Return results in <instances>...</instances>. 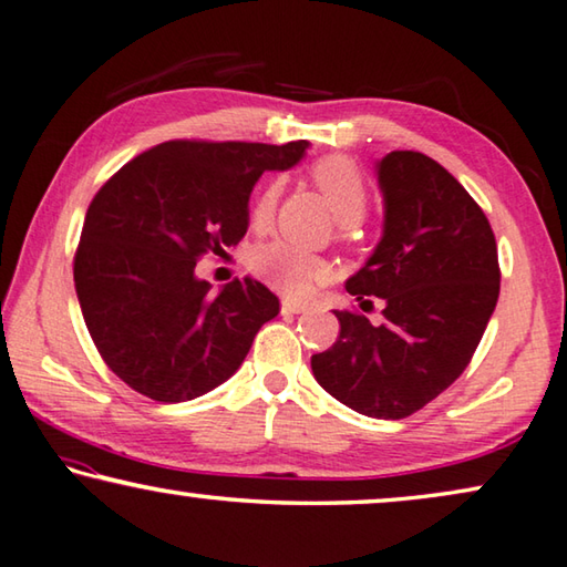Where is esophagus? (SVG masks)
Segmentation results:
<instances>
[{
    "label": "esophagus",
    "instance_id": "esophagus-1",
    "mask_svg": "<svg viewBox=\"0 0 567 567\" xmlns=\"http://www.w3.org/2000/svg\"><path fill=\"white\" fill-rule=\"evenodd\" d=\"M306 311V303L301 301H284L281 303V313H303Z\"/></svg>",
    "mask_w": 567,
    "mask_h": 567
}]
</instances>
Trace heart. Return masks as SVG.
<instances>
[{"instance_id": "b5f03b06", "label": "heart", "mask_w": 567, "mask_h": 567, "mask_svg": "<svg viewBox=\"0 0 567 567\" xmlns=\"http://www.w3.org/2000/svg\"><path fill=\"white\" fill-rule=\"evenodd\" d=\"M311 182L329 202L333 216L339 218L343 228L359 224L369 208V184L361 166L351 162L349 156H326L311 166ZM278 204V184L271 182L261 188L251 206L254 228H264L271 224ZM254 271L264 278L268 286L286 296H303L311 286L326 274V264L303 248L271 241L256 248L251 258Z\"/></svg>"}]
</instances>
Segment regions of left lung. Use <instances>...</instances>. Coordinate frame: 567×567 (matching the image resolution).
<instances>
[{
    "label": "left lung",
    "instance_id": "left-lung-1",
    "mask_svg": "<svg viewBox=\"0 0 567 567\" xmlns=\"http://www.w3.org/2000/svg\"><path fill=\"white\" fill-rule=\"evenodd\" d=\"M375 168L383 236L346 291L371 306L365 296L383 299V323L336 311L339 339L311 355V369L355 413L399 421L441 395L471 363L498 303L501 266L483 208L439 162L391 152Z\"/></svg>",
    "mask_w": 567,
    "mask_h": 567
}]
</instances>
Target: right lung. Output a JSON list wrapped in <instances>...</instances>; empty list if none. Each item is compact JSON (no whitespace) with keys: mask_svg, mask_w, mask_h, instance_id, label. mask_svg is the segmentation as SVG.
<instances>
[{"mask_svg":"<svg viewBox=\"0 0 567 567\" xmlns=\"http://www.w3.org/2000/svg\"><path fill=\"white\" fill-rule=\"evenodd\" d=\"M309 142L284 146L174 138L124 164L86 208L74 286L89 336L128 389L182 403L238 371L278 299L254 278L221 291L194 268L248 228V196Z\"/></svg>","mask_w":567,"mask_h":567,"instance_id":"1","label":"right lung"}]
</instances>
